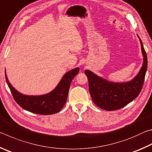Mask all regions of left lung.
<instances>
[{"instance_id": "1", "label": "left lung", "mask_w": 152, "mask_h": 152, "mask_svg": "<svg viewBox=\"0 0 152 152\" xmlns=\"http://www.w3.org/2000/svg\"><path fill=\"white\" fill-rule=\"evenodd\" d=\"M143 57L142 66L130 81L115 82L97 76L89 70L84 71L88 80L89 92L96 106L106 110H115L124 107L137 98L142 89L148 68V58L140 37Z\"/></svg>"}]
</instances>
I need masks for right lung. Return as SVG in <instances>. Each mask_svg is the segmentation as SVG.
<instances>
[{"instance_id":"1","label":"right lung","mask_w":152,"mask_h":152,"mask_svg":"<svg viewBox=\"0 0 152 152\" xmlns=\"http://www.w3.org/2000/svg\"><path fill=\"white\" fill-rule=\"evenodd\" d=\"M79 70L77 67L67 72L53 91L42 95H25L20 93L10 83L6 70L5 78L15 101L20 107L31 113L47 115L57 113L64 107L72 80L78 74Z\"/></svg>"}]
</instances>
